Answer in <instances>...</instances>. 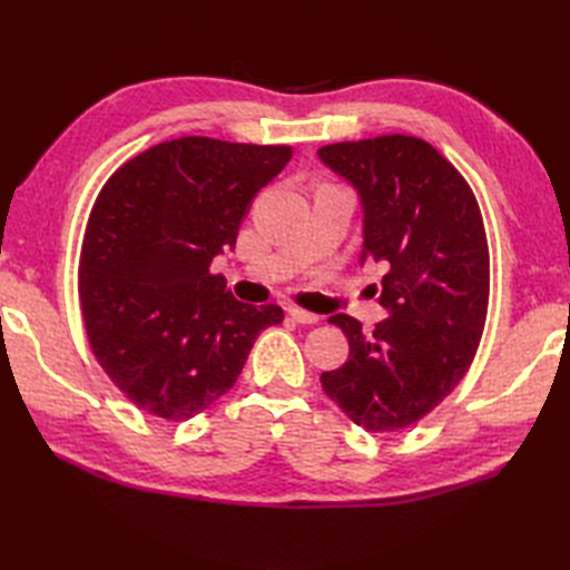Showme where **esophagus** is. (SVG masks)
<instances>
[{
	"instance_id": "obj_1",
	"label": "esophagus",
	"mask_w": 570,
	"mask_h": 570,
	"mask_svg": "<svg viewBox=\"0 0 570 570\" xmlns=\"http://www.w3.org/2000/svg\"><path fill=\"white\" fill-rule=\"evenodd\" d=\"M288 316H292L296 323H304V325H311V323H318V321H321L318 313H311V311L296 308V306L288 308Z\"/></svg>"
}]
</instances>
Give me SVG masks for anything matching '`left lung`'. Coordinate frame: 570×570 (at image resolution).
Returning a JSON list of instances; mask_svg holds the SVG:
<instances>
[{
  "label": "left lung",
  "mask_w": 570,
  "mask_h": 570,
  "mask_svg": "<svg viewBox=\"0 0 570 570\" xmlns=\"http://www.w3.org/2000/svg\"><path fill=\"white\" fill-rule=\"evenodd\" d=\"M318 156L360 196V262L390 266L380 292L390 318L372 333L347 313L328 318L350 355L321 374L323 392L362 429H406L465 377L485 328L490 252L475 193L419 137L328 144Z\"/></svg>",
  "instance_id": "8db88e82"
}]
</instances>
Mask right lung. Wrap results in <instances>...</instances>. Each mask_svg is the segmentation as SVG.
<instances>
[{
	"mask_svg": "<svg viewBox=\"0 0 570 570\" xmlns=\"http://www.w3.org/2000/svg\"><path fill=\"white\" fill-rule=\"evenodd\" d=\"M292 154L180 137L107 178L82 237L80 308L100 367L139 409L200 414L237 382L257 335L284 321L274 304L237 301L210 264L235 249L254 196Z\"/></svg>",
	"mask_w": 570,
	"mask_h": 570,
	"instance_id": "right-lung-1",
	"label": "right lung"
}]
</instances>
